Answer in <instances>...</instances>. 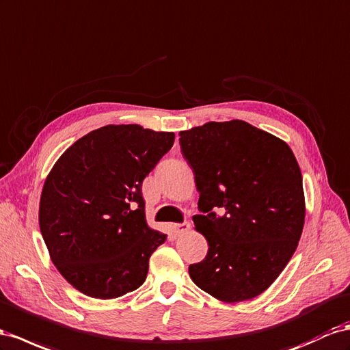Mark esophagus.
Instances as JSON below:
<instances>
[{
  "label": "esophagus",
  "instance_id": "1",
  "mask_svg": "<svg viewBox=\"0 0 350 350\" xmlns=\"http://www.w3.org/2000/svg\"><path fill=\"white\" fill-rule=\"evenodd\" d=\"M190 222L188 221H184V222H181V224H174L172 225V230H174V232L175 234H184V232H187L188 230H190Z\"/></svg>",
  "mask_w": 350,
  "mask_h": 350
}]
</instances>
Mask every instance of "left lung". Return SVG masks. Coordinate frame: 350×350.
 <instances>
[{"label": "left lung", "instance_id": "left-lung-1", "mask_svg": "<svg viewBox=\"0 0 350 350\" xmlns=\"http://www.w3.org/2000/svg\"><path fill=\"white\" fill-rule=\"evenodd\" d=\"M179 137L200 193L193 221L209 244L190 277L226 304L256 297L286 268L304 230L297 160L284 141L243 120L207 122Z\"/></svg>", "mask_w": 350, "mask_h": 350}]
</instances>
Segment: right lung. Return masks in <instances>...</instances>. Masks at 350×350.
I'll return each mask as SVG.
<instances>
[{"label":"right lung","instance_id":"1","mask_svg":"<svg viewBox=\"0 0 350 350\" xmlns=\"http://www.w3.org/2000/svg\"><path fill=\"white\" fill-rule=\"evenodd\" d=\"M174 132L107 125L72 144L45 179L40 228L51 260L83 295L115 299L147 278L166 234L146 221L144 178L171 147Z\"/></svg>","mask_w":350,"mask_h":350}]
</instances>
